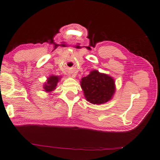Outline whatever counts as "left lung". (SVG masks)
<instances>
[{"instance_id":"obj_1","label":"left lung","mask_w":160,"mask_h":160,"mask_svg":"<svg viewBox=\"0 0 160 160\" xmlns=\"http://www.w3.org/2000/svg\"><path fill=\"white\" fill-rule=\"evenodd\" d=\"M81 88L88 102L101 105L111 100L115 93V82L113 78L93 70L80 81Z\"/></svg>"}]
</instances>
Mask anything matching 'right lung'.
I'll list each match as a JSON object with an SVG mask.
<instances>
[{"label": "right lung", "instance_id": "obj_1", "mask_svg": "<svg viewBox=\"0 0 160 160\" xmlns=\"http://www.w3.org/2000/svg\"><path fill=\"white\" fill-rule=\"evenodd\" d=\"M61 79V77L58 75H50L48 78L46 82L43 85V90L45 92L51 94L53 91L56 89L57 85Z\"/></svg>", "mask_w": 160, "mask_h": 160}]
</instances>
